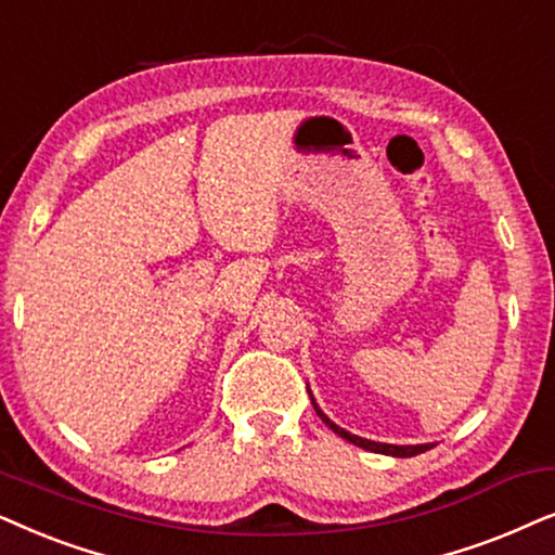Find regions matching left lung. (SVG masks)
Masks as SVG:
<instances>
[{"label":"left lung","instance_id":"left-lung-1","mask_svg":"<svg viewBox=\"0 0 555 555\" xmlns=\"http://www.w3.org/2000/svg\"><path fill=\"white\" fill-rule=\"evenodd\" d=\"M309 390V388H307ZM309 398H312V405H314V411H317V416H320L324 424H327L332 431L337 434V437H343L345 441H350V444H354V447H360V449H365V452H375V454H388V456H416V454H424V452H428V449H431L434 444H383V441H371V439H363V437H358V434H350V431H345L343 426H337L335 421H332L327 413H324L320 405H317V401H314V396H312V390H309Z\"/></svg>","mask_w":555,"mask_h":555}]
</instances>
